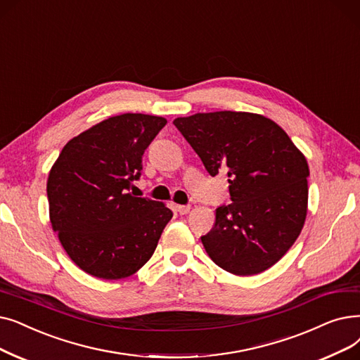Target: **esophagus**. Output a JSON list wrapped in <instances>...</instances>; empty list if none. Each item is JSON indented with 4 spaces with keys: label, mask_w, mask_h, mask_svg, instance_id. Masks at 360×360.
<instances>
[{
    "label": "esophagus",
    "mask_w": 360,
    "mask_h": 360,
    "mask_svg": "<svg viewBox=\"0 0 360 360\" xmlns=\"http://www.w3.org/2000/svg\"><path fill=\"white\" fill-rule=\"evenodd\" d=\"M176 210H178V213L179 214H186V213H188L190 210H191V206H188V205H178L176 206Z\"/></svg>",
    "instance_id": "obj_1"
}]
</instances>
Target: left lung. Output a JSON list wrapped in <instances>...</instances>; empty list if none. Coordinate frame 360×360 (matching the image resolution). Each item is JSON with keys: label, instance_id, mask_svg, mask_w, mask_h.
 Listing matches in <instances>:
<instances>
[{"label": "left lung", "instance_id": "1", "mask_svg": "<svg viewBox=\"0 0 360 360\" xmlns=\"http://www.w3.org/2000/svg\"><path fill=\"white\" fill-rule=\"evenodd\" d=\"M174 124L212 176L226 170L231 205L201 243L229 274L256 275L283 257L307 214L304 154L274 120L248 112L195 113Z\"/></svg>", "mask_w": 360, "mask_h": 360}]
</instances>
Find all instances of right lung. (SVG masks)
<instances>
[{
    "label": "right lung",
    "mask_w": 360,
    "mask_h": 360,
    "mask_svg": "<svg viewBox=\"0 0 360 360\" xmlns=\"http://www.w3.org/2000/svg\"><path fill=\"white\" fill-rule=\"evenodd\" d=\"M167 120L143 113L107 117L72 138L46 181L50 221L68 256L84 272L122 279L153 256L172 210L135 197L143 154Z\"/></svg>",
    "instance_id": "1"
}]
</instances>
